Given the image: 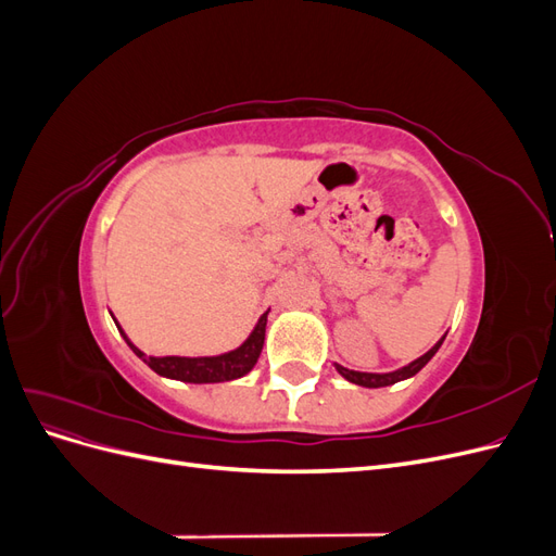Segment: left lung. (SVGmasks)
<instances>
[{
    "instance_id": "left-lung-1",
    "label": "left lung",
    "mask_w": 556,
    "mask_h": 556,
    "mask_svg": "<svg viewBox=\"0 0 556 556\" xmlns=\"http://www.w3.org/2000/svg\"><path fill=\"white\" fill-rule=\"evenodd\" d=\"M441 343H443V339L435 343L427 355H422L419 359H415V362H410L408 366H403V368H399V371H392V374H359V371H350V368H345V366H339L336 364V371H339L345 380H350V382H355V384H362V387H387V384H394V382H399V380H406V378H410V376H415L419 368H422L435 352H439V348H441Z\"/></svg>"
}]
</instances>
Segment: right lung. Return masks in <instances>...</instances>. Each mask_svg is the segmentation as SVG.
<instances>
[{"label":"right lung","mask_w":556,"mask_h":556,"mask_svg":"<svg viewBox=\"0 0 556 556\" xmlns=\"http://www.w3.org/2000/svg\"><path fill=\"white\" fill-rule=\"evenodd\" d=\"M264 331H266V313L260 317L257 327L252 329L248 341L227 352L220 357H146L139 348H134L125 336L127 345L134 350V355L141 357L155 374L164 378H174L182 382H227L233 378L245 376L252 366L257 364L264 345Z\"/></svg>","instance_id":"obj_1"}]
</instances>
